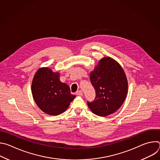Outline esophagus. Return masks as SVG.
Returning <instances> with one entry per match:
<instances>
[{"instance_id":"34e87169","label":"esophagus","mask_w":160,"mask_h":160,"mask_svg":"<svg viewBox=\"0 0 160 160\" xmlns=\"http://www.w3.org/2000/svg\"><path fill=\"white\" fill-rule=\"evenodd\" d=\"M76 94L77 95V96H82L83 95V92H82V90H78V91H77L76 92Z\"/></svg>"}]
</instances>
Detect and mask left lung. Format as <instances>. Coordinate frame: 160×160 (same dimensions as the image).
<instances>
[{
    "instance_id": "obj_1",
    "label": "left lung",
    "mask_w": 160,
    "mask_h": 160,
    "mask_svg": "<svg viewBox=\"0 0 160 160\" xmlns=\"http://www.w3.org/2000/svg\"><path fill=\"white\" fill-rule=\"evenodd\" d=\"M90 80L96 90V98L87 104L94 114L106 117L120 108L127 94L128 83L123 68L115 60L102 58L90 73Z\"/></svg>"
}]
</instances>
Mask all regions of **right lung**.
I'll list each match as a JSON object with an SVG mask.
<instances>
[{"mask_svg":"<svg viewBox=\"0 0 160 160\" xmlns=\"http://www.w3.org/2000/svg\"><path fill=\"white\" fill-rule=\"evenodd\" d=\"M32 95L37 106L50 115H59L68 108L75 96L59 80V73L42 68L35 73L32 85Z\"/></svg>","mask_w":160,"mask_h":160,"instance_id":"obj_1","label":"right lung"}]
</instances>
